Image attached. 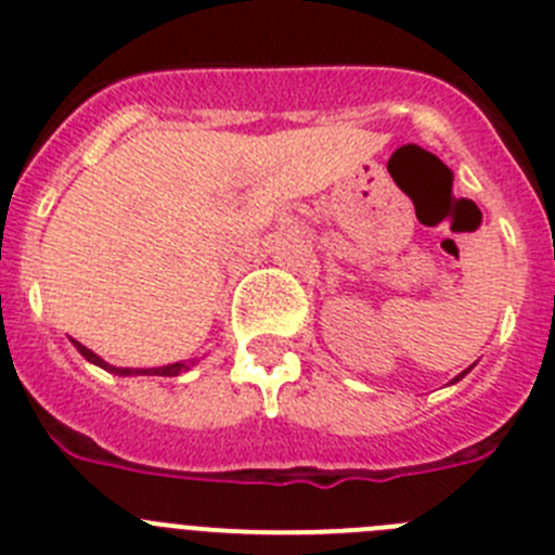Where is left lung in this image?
<instances>
[{"label": "left lung", "instance_id": "obj_1", "mask_svg": "<svg viewBox=\"0 0 555 555\" xmlns=\"http://www.w3.org/2000/svg\"><path fill=\"white\" fill-rule=\"evenodd\" d=\"M467 371H470V367H467ZM467 371H464V373H467ZM464 373H462V376H456V378H453V382H459V378H464Z\"/></svg>", "mask_w": 555, "mask_h": 555}]
</instances>
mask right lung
<instances>
[{"label": "right lung", "mask_w": 555, "mask_h": 555, "mask_svg": "<svg viewBox=\"0 0 555 555\" xmlns=\"http://www.w3.org/2000/svg\"><path fill=\"white\" fill-rule=\"evenodd\" d=\"M74 346H77V351L82 353L88 362L99 364V367H104V371H109V373H118V376H179L182 371H188V367H184V364H179V362L177 364H166V367H149V371H129V367H113V364H107L104 359H99L96 353L91 351V348H85L82 343H77V339H74Z\"/></svg>", "instance_id": "add662e5"}]
</instances>
